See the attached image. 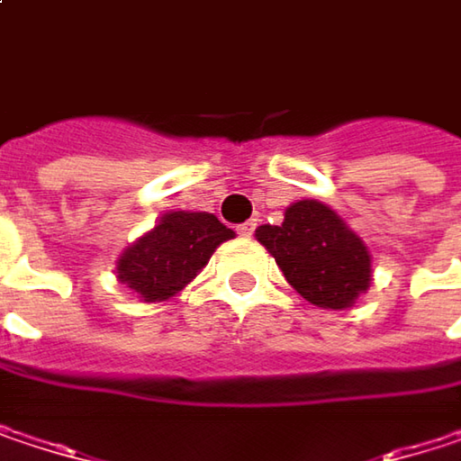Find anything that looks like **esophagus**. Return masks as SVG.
Here are the masks:
<instances>
[{
	"label": "esophagus",
	"mask_w": 461,
	"mask_h": 461,
	"mask_svg": "<svg viewBox=\"0 0 461 461\" xmlns=\"http://www.w3.org/2000/svg\"><path fill=\"white\" fill-rule=\"evenodd\" d=\"M253 231H256V221H245V224L237 227V234H240V237H250Z\"/></svg>",
	"instance_id": "esophagus-1"
}]
</instances>
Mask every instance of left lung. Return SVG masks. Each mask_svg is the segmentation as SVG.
<instances>
[{
    "instance_id": "obj_1",
    "label": "left lung",
    "mask_w": 461,
    "mask_h": 461,
    "mask_svg": "<svg viewBox=\"0 0 461 461\" xmlns=\"http://www.w3.org/2000/svg\"><path fill=\"white\" fill-rule=\"evenodd\" d=\"M285 280L315 307L347 310L371 285V253L336 211L318 200H299L280 227L256 230Z\"/></svg>"
}]
</instances>
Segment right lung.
Segmentation results:
<instances>
[{"instance_id":"1","label":"right lung","mask_w":461,"mask_h":461,"mask_svg":"<svg viewBox=\"0 0 461 461\" xmlns=\"http://www.w3.org/2000/svg\"><path fill=\"white\" fill-rule=\"evenodd\" d=\"M234 231L213 213L173 211L139 237L117 261V277L143 302H165L184 291Z\"/></svg>"}]
</instances>
